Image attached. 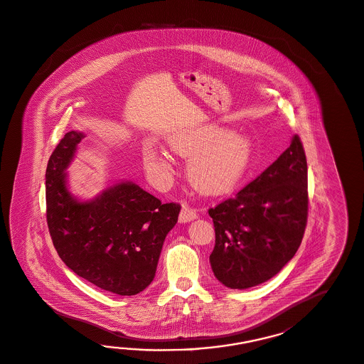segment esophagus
<instances>
[{
	"mask_svg": "<svg viewBox=\"0 0 364 364\" xmlns=\"http://www.w3.org/2000/svg\"><path fill=\"white\" fill-rule=\"evenodd\" d=\"M197 213L195 209L188 207V205H183L181 208V212H180V216H178V221L186 224V223H191L193 220H196Z\"/></svg>",
	"mask_w": 364,
	"mask_h": 364,
	"instance_id": "esophagus-1",
	"label": "esophagus"
}]
</instances>
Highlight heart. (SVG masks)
I'll return each mask as SVG.
<instances>
[{
	"label": "heart",
	"mask_w": 364,
	"mask_h": 364,
	"mask_svg": "<svg viewBox=\"0 0 364 364\" xmlns=\"http://www.w3.org/2000/svg\"><path fill=\"white\" fill-rule=\"evenodd\" d=\"M168 147L189 157L187 176L198 192L218 196L235 189L250 164L253 143L244 132L226 131L215 124L183 128L171 134ZM147 169L164 180L173 161L164 148L147 144L143 151Z\"/></svg>",
	"instance_id": "1"
}]
</instances>
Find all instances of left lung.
<instances>
[{"mask_svg": "<svg viewBox=\"0 0 364 364\" xmlns=\"http://www.w3.org/2000/svg\"><path fill=\"white\" fill-rule=\"evenodd\" d=\"M307 205L305 151L294 135L256 180L209 209L216 232L209 262L217 279L242 290L278 274L302 242Z\"/></svg>", "mask_w": 364, "mask_h": 364, "instance_id": "8db88e82", "label": "left lung"}]
</instances>
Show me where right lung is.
Masks as SVG:
<instances>
[{
    "instance_id": "obj_1",
    "label": "right lung",
    "mask_w": 364,
    "mask_h": 364,
    "mask_svg": "<svg viewBox=\"0 0 364 364\" xmlns=\"http://www.w3.org/2000/svg\"><path fill=\"white\" fill-rule=\"evenodd\" d=\"M86 135L70 131L46 168V218L60 259L75 274L118 295L143 291L155 278L168 232L181 207L132 181H119L91 200L69 189L68 168Z\"/></svg>"
}]
</instances>
